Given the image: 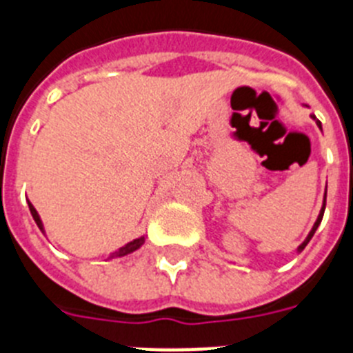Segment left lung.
<instances>
[{
	"mask_svg": "<svg viewBox=\"0 0 353 353\" xmlns=\"http://www.w3.org/2000/svg\"><path fill=\"white\" fill-rule=\"evenodd\" d=\"M305 108H307V105H305ZM311 118H313L314 121H316V125H318V129H322V123H320V120H316V117H314V114H311ZM325 199H327V187H325V196H323V205H322V208H320V214H318V217H316V221H314V224H313V228H311V232L307 233V236H305V240L304 242H302L301 245H299L297 248V252H302V249L305 248V245H307V242H310L311 239H313V235H314V232H316V228L320 226V223H322V217H323V212H325Z\"/></svg>",
	"mask_w": 353,
	"mask_h": 353,
	"instance_id": "1",
	"label": "left lung"
}]
</instances>
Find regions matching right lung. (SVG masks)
Returning a JSON list of instances; mask_svg holds the SVG:
<instances>
[{
    "label": "right lung",
    "instance_id": "right-lung-1",
    "mask_svg": "<svg viewBox=\"0 0 353 353\" xmlns=\"http://www.w3.org/2000/svg\"><path fill=\"white\" fill-rule=\"evenodd\" d=\"M28 207H30V212H31V215H33V219H35L37 226L40 228V232H42L43 235H46V228H43V223H42V219H40L39 212H37V208L33 207V205H31V201H30V199H28ZM145 240H146V235H141V236H138V239L130 240V242H127L125 245H121V248H120V249H117V251L109 252L108 260H111V258H121V256H127V254H130V252L138 251V249L141 248L143 244H145Z\"/></svg>",
    "mask_w": 353,
    "mask_h": 353
}]
</instances>
